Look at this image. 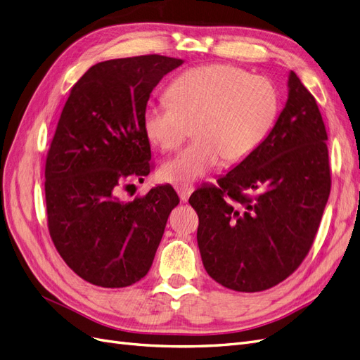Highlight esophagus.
<instances>
[{
	"label": "esophagus",
	"instance_id": "esophagus-1",
	"mask_svg": "<svg viewBox=\"0 0 360 360\" xmlns=\"http://www.w3.org/2000/svg\"><path fill=\"white\" fill-rule=\"evenodd\" d=\"M193 189L195 188L192 186V184H180V186H177V192L180 195V200L183 202H186L189 200V197H191V193L193 192Z\"/></svg>",
	"mask_w": 360,
	"mask_h": 360
}]
</instances>
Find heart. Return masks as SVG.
Returning <instances> with one entry per match:
<instances>
[{"label":"heart","mask_w":360,"mask_h":360,"mask_svg":"<svg viewBox=\"0 0 360 360\" xmlns=\"http://www.w3.org/2000/svg\"><path fill=\"white\" fill-rule=\"evenodd\" d=\"M169 102H150L144 127L163 153L181 147L193 127L197 139L162 167V177L192 183L219 165L238 163L264 143L281 108L276 85L266 76L230 64L186 70L168 89Z\"/></svg>","instance_id":"heart-1"}]
</instances>
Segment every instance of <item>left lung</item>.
<instances>
[{"mask_svg":"<svg viewBox=\"0 0 360 360\" xmlns=\"http://www.w3.org/2000/svg\"><path fill=\"white\" fill-rule=\"evenodd\" d=\"M288 101L252 155L195 191L202 264L221 285L264 291L294 274L312 248L332 179L315 97L292 70Z\"/></svg>","mask_w":360,"mask_h":360,"instance_id":"8db88e82","label":"left lung"}]
</instances>
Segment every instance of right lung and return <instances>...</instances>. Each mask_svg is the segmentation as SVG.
<instances>
[{"label":"right lung","mask_w":360,"mask_h":360,"mask_svg":"<svg viewBox=\"0 0 360 360\" xmlns=\"http://www.w3.org/2000/svg\"><path fill=\"white\" fill-rule=\"evenodd\" d=\"M181 63L158 53L97 63L61 111L45 165L48 230L64 263L93 285L143 279L180 201L169 184L127 202L120 195L153 169L144 110Z\"/></svg>","instance_id":"add662e5"}]
</instances>
